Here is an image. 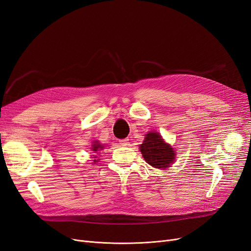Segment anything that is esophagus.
<instances>
[{
  "label": "esophagus",
  "instance_id": "obj_1",
  "mask_svg": "<svg viewBox=\"0 0 251 251\" xmlns=\"http://www.w3.org/2000/svg\"><path fill=\"white\" fill-rule=\"evenodd\" d=\"M128 138H124V140H121L120 141V144L122 145V146H127V144H128Z\"/></svg>",
  "mask_w": 251,
  "mask_h": 251
}]
</instances>
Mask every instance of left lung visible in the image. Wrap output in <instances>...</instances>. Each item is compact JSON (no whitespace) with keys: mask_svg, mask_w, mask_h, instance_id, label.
Segmentation results:
<instances>
[{"mask_svg":"<svg viewBox=\"0 0 251 251\" xmlns=\"http://www.w3.org/2000/svg\"><path fill=\"white\" fill-rule=\"evenodd\" d=\"M145 141L140 146L144 159L156 169L170 168L176 158V153L171 145L165 143L160 133L148 132Z\"/></svg>","mask_w":251,"mask_h":251,"instance_id":"obj_1","label":"left lung"}]
</instances>
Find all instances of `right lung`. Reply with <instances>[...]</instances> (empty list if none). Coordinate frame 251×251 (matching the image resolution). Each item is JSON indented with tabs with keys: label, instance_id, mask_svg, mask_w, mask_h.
<instances>
[{
	"label": "right lung",
	"instance_id": "1",
	"mask_svg": "<svg viewBox=\"0 0 251 251\" xmlns=\"http://www.w3.org/2000/svg\"><path fill=\"white\" fill-rule=\"evenodd\" d=\"M103 147H104V146L100 145V144H99V142H94V144L92 145V151H94L95 153H97L98 151H101L102 149H103ZM94 158H96V157H94ZM93 161H94V163H95V162H97V161H98V159H97V160H96V159H94Z\"/></svg>",
	"mask_w": 251,
	"mask_h": 251
}]
</instances>
